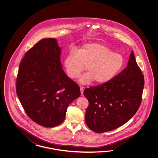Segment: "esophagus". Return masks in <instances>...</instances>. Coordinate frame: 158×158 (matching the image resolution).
<instances>
[{
  "label": "esophagus",
  "instance_id": "esophagus-1",
  "mask_svg": "<svg viewBox=\"0 0 158 158\" xmlns=\"http://www.w3.org/2000/svg\"><path fill=\"white\" fill-rule=\"evenodd\" d=\"M81 95L82 96L84 95V88L82 87H80Z\"/></svg>",
  "mask_w": 158,
  "mask_h": 158
}]
</instances>
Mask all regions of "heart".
I'll return each mask as SVG.
<instances>
[{"label":"heart","instance_id":"b5f03b06","mask_svg":"<svg viewBox=\"0 0 158 158\" xmlns=\"http://www.w3.org/2000/svg\"><path fill=\"white\" fill-rule=\"evenodd\" d=\"M124 64L123 55L99 44H85L78 54L71 52L64 60L68 76L71 78L77 77L88 67L89 73L79 80L82 84H90L94 80L96 84H105L116 76Z\"/></svg>","mask_w":158,"mask_h":158}]
</instances>
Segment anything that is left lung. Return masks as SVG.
<instances>
[{
    "label": "left lung",
    "instance_id": "left-lung-1",
    "mask_svg": "<svg viewBox=\"0 0 158 158\" xmlns=\"http://www.w3.org/2000/svg\"><path fill=\"white\" fill-rule=\"evenodd\" d=\"M144 83L132 52L128 66L121 73L105 84L84 90L89 101L85 114L87 127L102 133L125 124L141 105Z\"/></svg>",
    "mask_w": 158,
    "mask_h": 158
}]
</instances>
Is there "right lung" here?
Here are the masks:
<instances>
[{"mask_svg":"<svg viewBox=\"0 0 158 158\" xmlns=\"http://www.w3.org/2000/svg\"><path fill=\"white\" fill-rule=\"evenodd\" d=\"M60 54L56 39H42L25 53L17 73L16 93L24 111L46 128L61 124L68 105L81 95L62 69Z\"/></svg>","mask_w":158,"mask_h":158,"instance_id":"right-lung-1","label":"right lung"}]
</instances>
